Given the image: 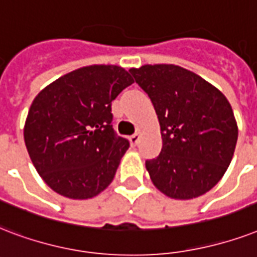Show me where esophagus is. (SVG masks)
I'll return each instance as SVG.
<instances>
[{
  "instance_id": "34e87169",
  "label": "esophagus",
  "mask_w": 257,
  "mask_h": 257,
  "mask_svg": "<svg viewBox=\"0 0 257 257\" xmlns=\"http://www.w3.org/2000/svg\"><path fill=\"white\" fill-rule=\"evenodd\" d=\"M130 143H131V146H137L139 142V134H134V135H131L130 138Z\"/></svg>"
}]
</instances>
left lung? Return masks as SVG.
I'll return each instance as SVG.
<instances>
[{"instance_id": "obj_1", "label": "left lung", "mask_w": 257, "mask_h": 257, "mask_svg": "<svg viewBox=\"0 0 257 257\" xmlns=\"http://www.w3.org/2000/svg\"><path fill=\"white\" fill-rule=\"evenodd\" d=\"M161 126L160 156L146 161L153 184L174 200L209 192L229 166L237 123L229 101L197 73L174 64L131 68Z\"/></svg>"}]
</instances>
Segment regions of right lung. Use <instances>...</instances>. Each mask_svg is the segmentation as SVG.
<instances>
[{"label":"right lung","instance_id":"1","mask_svg":"<svg viewBox=\"0 0 257 257\" xmlns=\"http://www.w3.org/2000/svg\"><path fill=\"white\" fill-rule=\"evenodd\" d=\"M134 83L118 65H88L47 85L32 101L24 139L49 188L87 200L112 182L130 146L112 128L111 101Z\"/></svg>","mask_w":257,"mask_h":257}]
</instances>
